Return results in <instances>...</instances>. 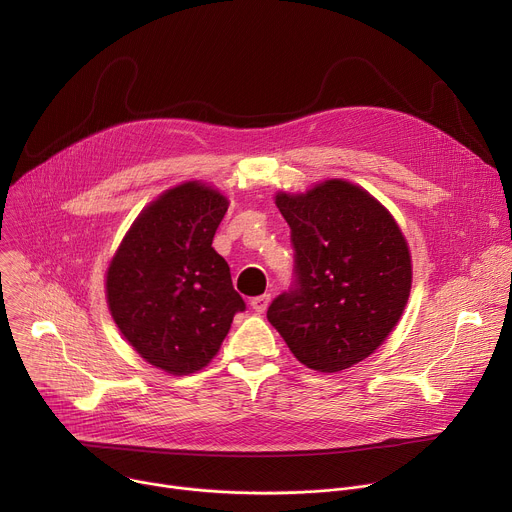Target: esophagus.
<instances>
[{"mask_svg": "<svg viewBox=\"0 0 512 512\" xmlns=\"http://www.w3.org/2000/svg\"><path fill=\"white\" fill-rule=\"evenodd\" d=\"M269 302H271V296H269V294H263V296H257V298L251 300V308H253L257 314H261V312L267 310Z\"/></svg>", "mask_w": 512, "mask_h": 512, "instance_id": "34e87169", "label": "esophagus"}]
</instances>
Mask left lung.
<instances>
[{"mask_svg":"<svg viewBox=\"0 0 512 512\" xmlns=\"http://www.w3.org/2000/svg\"><path fill=\"white\" fill-rule=\"evenodd\" d=\"M291 229L294 283L267 318L289 350L320 373L373 354L397 326L411 289V255L389 210L346 180L275 196Z\"/></svg>","mask_w":512,"mask_h":512,"instance_id":"obj_1","label":"left lung"}]
</instances>
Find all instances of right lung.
<instances>
[{
  "mask_svg": "<svg viewBox=\"0 0 512 512\" xmlns=\"http://www.w3.org/2000/svg\"><path fill=\"white\" fill-rule=\"evenodd\" d=\"M229 200L186 182L131 225L107 269V304L125 340L170 375L200 371L245 310L229 263L212 249Z\"/></svg>",
  "mask_w": 512,
  "mask_h": 512,
  "instance_id": "add662e5",
  "label": "right lung"
}]
</instances>
